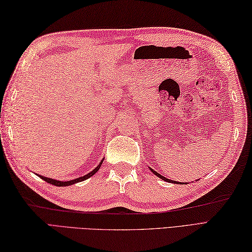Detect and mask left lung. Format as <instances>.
Here are the masks:
<instances>
[{
  "instance_id": "obj_1",
  "label": "left lung",
  "mask_w": 252,
  "mask_h": 252,
  "mask_svg": "<svg viewBox=\"0 0 252 252\" xmlns=\"http://www.w3.org/2000/svg\"><path fill=\"white\" fill-rule=\"evenodd\" d=\"M149 170H151L155 175L158 176L159 179H161V180H163V181H165V182H169V183H174V184H179V183H180V184H184V183H181V182H176V181H172V180H169V179H167V178H164V176H162L161 174H159V173L157 172V171L153 170L152 168H149ZM185 184H186V183H185Z\"/></svg>"
}]
</instances>
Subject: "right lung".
Instances as JSON below:
<instances>
[{
  "instance_id": "add662e5",
  "label": "right lung",
  "mask_w": 252,
  "mask_h": 252,
  "mask_svg": "<svg viewBox=\"0 0 252 252\" xmlns=\"http://www.w3.org/2000/svg\"><path fill=\"white\" fill-rule=\"evenodd\" d=\"M103 161H104V159L101 160V161L99 162V164H97V167H96L95 169H93V170L91 171V172H89L88 174H85V175H83V176H80V178H78V179L70 180V181H57V180H54V179L45 178V176H43V175H39V174H37V175H39L42 180H44L45 182H47V183H50V184H52V185H55V186H69V185L76 184V183H78V182H82V181L88 180V179L91 178V176H93V175L99 170L100 165H101V163H103Z\"/></svg>"
}]
</instances>
